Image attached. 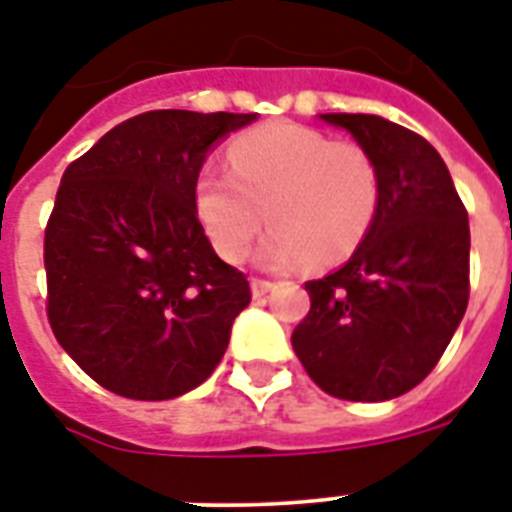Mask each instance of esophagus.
<instances>
[{
	"mask_svg": "<svg viewBox=\"0 0 512 512\" xmlns=\"http://www.w3.org/2000/svg\"><path fill=\"white\" fill-rule=\"evenodd\" d=\"M276 287V281H268V279H252V295L260 300V297H265L271 289Z\"/></svg>",
	"mask_w": 512,
	"mask_h": 512,
	"instance_id": "34e87169",
	"label": "esophagus"
}]
</instances>
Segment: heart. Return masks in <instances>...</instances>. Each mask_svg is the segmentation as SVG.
<instances>
[{
  "instance_id": "heart-1",
  "label": "heart",
  "mask_w": 512,
  "mask_h": 512,
  "mask_svg": "<svg viewBox=\"0 0 512 512\" xmlns=\"http://www.w3.org/2000/svg\"><path fill=\"white\" fill-rule=\"evenodd\" d=\"M225 159L228 172L207 167L196 177V215L225 260L244 257L268 217L260 263L289 268L305 255L335 263L377 217L380 172L356 143L279 122L241 132Z\"/></svg>"
}]
</instances>
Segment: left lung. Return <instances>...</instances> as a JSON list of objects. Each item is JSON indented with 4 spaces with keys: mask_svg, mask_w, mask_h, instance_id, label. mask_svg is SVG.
I'll return each instance as SVG.
<instances>
[{
    "mask_svg": "<svg viewBox=\"0 0 512 512\" xmlns=\"http://www.w3.org/2000/svg\"><path fill=\"white\" fill-rule=\"evenodd\" d=\"M380 172V207L348 263L305 281L311 311L292 332L305 372L342 401H388L444 356L470 297L468 209L444 159L374 114H321Z\"/></svg>",
    "mask_w": 512,
    "mask_h": 512,
    "instance_id": "1",
    "label": "left lung"
}]
</instances>
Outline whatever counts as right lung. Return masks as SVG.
Masks as SVG:
<instances>
[{"label":"right lung","instance_id":"1","mask_svg":"<svg viewBox=\"0 0 512 512\" xmlns=\"http://www.w3.org/2000/svg\"><path fill=\"white\" fill-rule=\"evenodd\" d=\"M255 119L146 111L63 172L44 228L47 319L116 396L177 398L220 364L252 295L201 228L196 177L217 140Z\"/></svg>","mask_w":512,"mask_h":512}]
</instances>
